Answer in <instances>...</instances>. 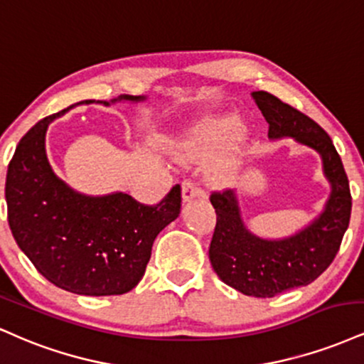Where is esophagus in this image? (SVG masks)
I'll return each instance as SVG.
<instances>
[{"mask_svg":"<svg viewBox=\"0 0 364 364\" xmlns=\"http://www.w3.org/2000/svg\"><path fill=\"white\" fill-rule=\"evenodd\" d=\"M204 198V191L199 189L192 181H183L182 183V200L189 203V200Z\"/></svg>","mask_w":364,"mask_h":364,"instance_id":"1","label":"esophagus"}]
</instances>
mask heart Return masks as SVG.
Returning <instances> with one entry per match:
<instances>
[{
	"instance_id": "heart-1",
	"label": "heart",
	"mask_w": 364,
	"mask_h": 364,
	"mask_svg": "<svg viewBox=\"0 0 364 364\" xmlns=\"http://www.w3.org/2000/svg\"><path fill=\"white\" fill-rule=\"evenodd\" d=\"M247 143V131L237 115L204 119L186 129L173 141L172 151L181 161H203L215 156L226 144L221 155L209 168V178L216 186H232L240 170L242 148Z\"/></svg>"
}]
</instances>
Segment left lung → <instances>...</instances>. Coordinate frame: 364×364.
<instances>
[{
  "label": "left lung",
  "instance_id": "1",
  "mask_svg": "<svg viewBox=\"0 0 364 364\" xmlns=\"http://www.w3.org/2000/svg\"><path fill=\"white\" fill-rule=\"evenodd\" d=\"M252 98L269 122V139H293L314 149L331 186L322 211L281 238L252 232L243 220L238 191L211 196L216 228L209 260L218 277L247 296L272 298L310 284L331 266L349 226L353 203L348 175L327 132L271 93L252 92Z\"/></svg>",
  "mask_w": 364,
  "mask_h": 364
}]
</instances>
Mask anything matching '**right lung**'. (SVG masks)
Wrapping results in <instances>:
<instances>
[{
  "mask_svg": "<svg viewBox=\"0 0 364 364\" xmlns=\"http://www.w3.org/2000/svg\"><path fill=\"white\" fill-rule=\"evenodd\" d=\"M148 100L119 95L97 100ZM42 119L20 139L6 173L8 223L20 250L47 281L70 293L109 296L131 291L139 283L156 235L181 215V186L156 206H143L129 194L90 196L59 178L49 164L46 134L49 124L78 105Z\"/></svg>",
  "mask_w": 364,
  "mask_h": 364,
  "instance_id": "right-lung-1",
  "label": "right lung"
}]
</instances>
